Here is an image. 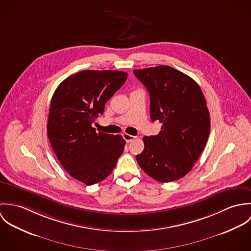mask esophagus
<instances>
[{
	"mask_svg": "<svg viewBox=\"0 0 251 251\" xmlns=\"http://www.w3.org/2000/svg\"><path fill=\"white\" fill-rule=\"evenodd\" d=\"M123 137L124 139L126 141V143H129L131 142L132 140H134L136 137L133 136V135H130V134H127V133H123Z\"/></svg>",
	"mask_w": 251,
	"mask_h": 251,
	"instance_id": "obj_1",
	"label": "esophagus"
}]
</instances>
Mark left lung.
<instances>
[{
	"label": "left lung",
	"mask_w": 251,
	"mask_h": 251,
	"mask_svg": "<svg viewBox=\"0 0 251 251\" xmlns=\"http://www.w3.org/2000/svg\"><path fill=\"white\" fill-rule=\"evenodd\" d=\"M150 94V116L162 124L157 135L145 136L136 155L152 179L169 182L184 177L202 153L210 134V113L199 85L168 66L133 71Z\"/></svg>",
	"instance_id": "8db88e82"
}]
</instances>
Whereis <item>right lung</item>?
I'll use <instances>...</instances> for the list:
<instances>
[{
	"mask_svg": "<svg viewBox=\"0 0 251 251\" xmlns=\"http://www.w3.org/2000/svg\"><path fill=\"white\" fill-rule=\"evenodd\" d=\"M126 78L118 71H82L65 79L52 97L49 141L65 170L85 184L107 178L124 151L121 135L97 132L92 124Z\"/></svg>",
	"mask_w": 251,
	"mask_h": 251,
	"instance_id": "1",
	"label": "right lung"
}]
</instances>
